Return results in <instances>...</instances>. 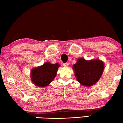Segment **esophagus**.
I'll use <instances>...</instances> for the list:
<instances>
[{
  "label": "esophagus",
  "mask_w": 123,
  "mask_h": 123,
  "mask_svg": "<svg viewBox=\"0 0 123 123\" xmlns=\"http://www.w3.org/2000/svg\"><path fill=\"white\" fill-rule=\"evenodd\" d=\"M63 65V66L64 67H68L69 66V63H64Z\"/></svg>",
  "instance_id": "esophagus-1"
}]
</instances>
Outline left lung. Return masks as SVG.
Segmentation results:
<instances>
[{
    "label": "left lung",
    "instance_id": "1",
    "mask_svg": "<svg viewBox=\"0 0 123 123\" xmlns=\"http://www.w3.org/2000/svg\"><path fill=\"white\" fill-rule=\"evenodd\" d=\"M104 69L103 62L99 59L86 60L83 58H79L73 66L77 80L86 87L92 86L98 82Z\"/></svg>",
    "mask_w": 123,
    "mask_h": 123
}]
</instances>
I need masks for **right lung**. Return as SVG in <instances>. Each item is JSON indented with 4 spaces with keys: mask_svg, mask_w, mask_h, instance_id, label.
I'll return each mask as SVG.
<instances>
[{
    "mask_svg": "<svg viewBox=\"0 0 123 123\" xmlns=\"http://www.w3.org/2000/svg\"><path fill=\"white\" fill-rule=\"evenodd\" d=\"M58 63L52 64L46 62L41 66L33 68L31 72V78L33 84L38 87H46L54 80L56 75Z\"/></svg>",
    "mask_w": 123,
    "mask_h": 123,
    "instance_id": "right-lung-1",
    "label": "right lung"
}]
</instances>
